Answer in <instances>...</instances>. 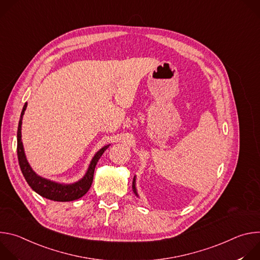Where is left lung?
<instances>
[{
    "label": "left lung",
    "mask_w": 260,
    "mask_h": 260,
    "mask_svg": "<svg viewBox=\"0 0 260 260\" xmlns=\"http://www.w3.org/2000/svg\"><path fill=\"white\" fill-rule=\"evenodd\" d=\"M133 189H134V192H135V194L138 197V193H137V189H136V177L134 178V180H133Z\"/></svg>",
    "instance_id": "left-lung-1"
}]
</instances>
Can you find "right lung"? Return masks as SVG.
Segmentation results:
<instances>
[{"instance_id": "obj_1", "label": "right lung", "mask_w": 260, "mask_h": 260, "mask_svg": "<svg viewBox=\"0 0 260 260\" xmlns=\"http://www.w3.org/2000/svg\"><path fill=\"white\" fill-rule=\"evenodd\" d=\"M26 106H27V103H25L22 108L20 119L18 122V128H17V157H18L20 170L22 172V175H23L25 181L27 182V184L29 185L30 188L34 191H36L41 197L51 200V201L71 202V201H75V200L82 198L89 190V188L91 186L94 169H95V166H96L99 159L101 158L103 153L106 151V149H108V147L110 145L104 146L102 149H100L94 154L84 177L75 183L60 184V183L42 178V177L37 175L30 168V166L28 165L25 154H24L23 145L21 142L22 116L24 114Z\"/></svg>"}]
</instances>
